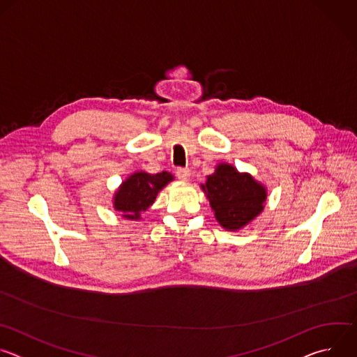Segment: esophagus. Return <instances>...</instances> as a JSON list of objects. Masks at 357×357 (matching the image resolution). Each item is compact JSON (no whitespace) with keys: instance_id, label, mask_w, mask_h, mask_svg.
Returning a JSON list of instances; mask_svg holds the SVG:
<instances>
[{"instance_id":"34e87169","label":"esophagus","mask_w":357,"mask_h":357,"mask_svg":"<svg viewBox=\"0 0 357 357\" xmlns=\"http://www.w3.org/2000/svg\"><path fill=\"white\" fill-rule=\"evenodd\" d=\"M175 174H176V178L181 181H188L190 178V171L188 168H178Z\"/></svg>"}]
</instances>
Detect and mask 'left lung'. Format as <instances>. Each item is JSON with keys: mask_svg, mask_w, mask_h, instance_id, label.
Segmentation results:
<instances>
[{"mask_svg": "<svg viewBox=\"0 0 357 357\" xmlns=\"http://www.w3.org/2000/svg\"><path fill=\"white\" fill-rule=\"evenodd\" d=\"M202 188L208 193L216 220L225 229L238 230L264 209L266 188L231 165L219 164Z\"/></svg>", "mask_w": 357, "mask_h": 357, "instance_id": "8db88e82", "label": "left lung"}]
</instances>
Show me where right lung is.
Listing matches in <instances>:
<instances>
[{
  "instance_id": "1",
  "label": "right lung",
  "mask_w": 357,
  "mask_h": 357,
  "mask_svg": "<svg viewBox=\"0 0 357 357\" xmlns=\"http://www.w3.org/2000/svg\"><path fill=\"white\" fill-rule=\"evenodd\" d=\"M174 176L169 172L151 175L146 172H135L123 182L114 196V209L123 212L126 219L137 220L154 203L158 192Z\"/></svg>"
}]
</instances>
